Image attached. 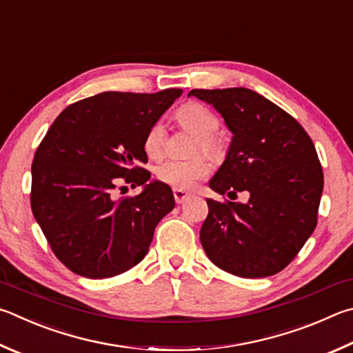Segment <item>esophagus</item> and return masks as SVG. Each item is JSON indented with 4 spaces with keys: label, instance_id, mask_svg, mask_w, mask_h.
I'll list each match as a JSON object with an SVG mask.
<instances>
[{
    "label": "esophagus",
    "instance_id": "obj_1",
    "mask_svg": "<svg viewBox=\"0 0 353 353\" xmlns=\"http://www.w3.org/2000/svg\"><path fill=\"white\" fill-rule=\"evenodd\" d=\"M191 197V194H188L187 191H183V190H174V201L177 202V203H183V202H187L188 199Z\"/></svg>",
    "mask_w": 353,
    "mask_h": 353
}]
</instances>
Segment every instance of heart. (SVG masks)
Masks as SVG:
<instances>
[{
	"label": "heart",
	"instance_id": "heart-1",
	"mask_svg": "<svg viewBox=\"0 0 353 353\" xmlns=\"http://www.w3.org/2000/svg\"><path fill=\"white\" fill-rule=\"evenodd\" d=\"M177 120L185 130L193 132L199 137V148L208 154H214L219 150L213 134L219 128V120L213 111L207 106L196 101L183 105L177 111ZM166 130L162 120L152 123L143 139L145 152L151 159H160L165 151ZM211 166L203 157H196L191 160H165L156 168V176L162 183L170 185L177 190H191L201 179L210 174Z\"/></svg>",
	"mask_w": 353,
	"mask_h": 353
}]
</instances>
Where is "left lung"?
Returning a JSON list of instances; mask_svg holds the SVG:
<instances>
[{"instance_id":"left-lung-1","label":"left lung","mask_w":353,"mask_h":353,"mask_svg":"<svg viewBox=\"0 0 353 353\" xmlns=\"http://www.w3.org/2000/svg\"><path fill=\"white\" fill-rule=\"evenodd\" d=\"M190 95L213 106L233 134L210 188L228 197L250 194L245 203L207 199L205 253L236 276H272L316 227L324 176L315 146L290 114L252 89H193Z\"/></svg>"}]
</instances>
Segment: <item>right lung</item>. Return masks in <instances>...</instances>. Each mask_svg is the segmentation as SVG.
Returning a JSON list of instances; mask_svg holds the SVG:
<instances>
[{
	"label": "right lung",
	"instance_id": "right-lung-1",
	"mask_svg": "<svg viewBox=\"0 0 353 353\" xmlns=\"http://www.w3.org/2000/svg\"><path fill=\"white\" fill-rule=\"evenodd\" d=\"M181 94L101 92L68 106L49 128L32 163L30 207L69 270L112 278L148 253L157 223L176 202L168 185L137 165L148 162V128ZM120 183L143 191L115 199Z\"/></svg>",
	"mask_w": 353,
	"mask_h": 353
}]
</instances>
